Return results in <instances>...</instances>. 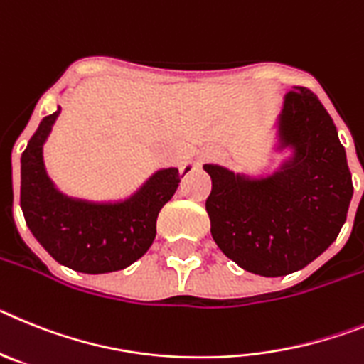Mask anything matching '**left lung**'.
I'll list each match as a JSON object with an SVG mask.
<instances>
[{"mask_svg":"<svg viewBox=\"0 0 364 364\" xmlns=\"http://www.w3.org/2000/svg\"><path fill=\"white\" fill-rule=\"evenodd\" d=\"M293 156L267 178L205 164L210 232L227 258L262 277L302 269L326 251L346 221L352 173L337 128L317 95L295 86L278 115V150Z\"/></svg>","mask_w":364,"mask_h":364,"instance_id":"1","label":"left lung"}]
</instances>
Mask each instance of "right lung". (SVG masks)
I'll list each match as a JSON object with an SVG mask.
<instances>
[{
	"mask_svg": "<svg viewBox=\"0 0 364 364\" xmlns=\"http://www.w3.org/2000/svg\"><path fill=\"white\" fill-rule=\"evenodd\" d=\"M60 112L58 106L40 122L21 154L20 205L27 227L69 269L87 274L121 271L150 249L159 210L178 191L179 170H157L134 196L117 203L69 198L50 181L43 164V143Z\"/></svg>",
	"mask_w": 364,
	"mask_h": 364,
	"instance_id": "obj_1",
	"label": "right lung"
}]
</instances>
